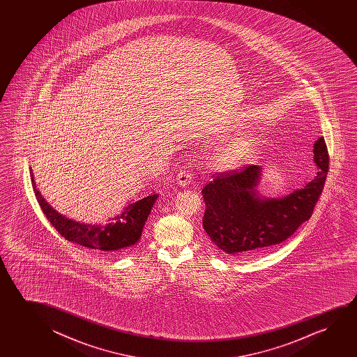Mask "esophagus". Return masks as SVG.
I'll return each instance as SVG.
<instances>
[{
  "label": "esophagus",
  "instance_id": "esophagus-1",
  "mask_svg": "<svg viewBox=\"0 0 357 357\" xmlns=\"http://www.w3.org/2000/svg\"><path fill=\"white\" fill-rule=\"evenodd\" d=\"M191 181H192V176H191L190 172L185 171V169L179 172L176 176V183L183 188L190 185Z\"/></svg>",
  "mask_w": 357,
  "mask_h": 357
}]
</instances>
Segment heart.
I'll return each instance as SVG.
<instances>
[{"label": "heart", "instance_id": "obj_1", "mask_svg": "<svg viewBox=\"0 0 357 357\" xmlns=\"http://www.w3.org/2000/svg\"><path fill=\"white\" fill-rule=\"evenodd\" d=\"M250 147L251 144L248 140H236L231 142L228 146L222 149L218 153H215V166L220 169H231L239 166L249 153Z\"/></svg>", "mask_w": 357, "mask_h": 357}]
</instances>
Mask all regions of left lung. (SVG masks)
<instances>
[{
  "label": "left lung",
  "instance_id": "8db88e82",
  "mask_svg": "<svg viewBox=\"0 0 357 357\" xmlns=\"http://www.w3.org/2000/svg\"><path fill=\"white\" fill-rule=\"evenodd\" d=\"M317 176L279 199L259 195V166L223 172L202 189L206 211L204 229L215 252L243 256L264 251L288 239L312 215L322 194L329 166L327 145L321 137L313 145Z\"/></svg>",
  "mask_w": 357,
  "mask_h": 357
}]
</instances>
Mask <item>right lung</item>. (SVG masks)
I'll return each mask as SVG.
<instances>
[{"instance_id": "right-lung-1", "label": "right lung", "mask_w": 357, "mask_h": 357, "mask_svg": "<svg viewBox=\"0 0 357 357\" xmlns=\"http://www.w3.org/2000/svg\"><path fill=\"white\" fill-rule=\"evenodd\" d=\"M30 174L36 200L54 229L70 243L101 252L113 254L134 248L142 238L145 222L158 197L157 194H151L142 200L129 204L123 208L121 215H116L112 218L113 222L107 225H86L69 220L52 208V206L45 200L36 189L31 169Z\"/></svg>"}]
</instances>
